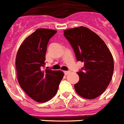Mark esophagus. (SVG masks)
I'll list each match as a JSON object with an SVG mask.
<instances>
[{"label": "esophagus", "instance_id": "1", "mask_svg": "<svg viewBox=\"0 0 124 124\" xmlns=\"http://www.w3.org/2000/svg\"><path fill=\"white\" fill-rule=\"evenodd\" d=\"M64 73H65V75H68L69 73H70V71H65Z\"/></svg>", "mask_w": 124, "mask_h": 124}]
</instances>
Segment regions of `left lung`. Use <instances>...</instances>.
<instances>
[{
  "mask_svg": "<svg viewBox=\"0 0 124 124\" xmlns=\"http://www.w3.org/2000/svg\"><path fill=\"white\" fill-rule=\"evenodd\" d=\"M64 36L74 50L77 60L84 63L74 85L81 97L93 100L105 92L114 69V59L105 42L92 30L79 27L64 31Z\"/></svg>",
  "mask_w": 124,
  "mask_h": 124,
  "instance_id": "1",
  "label": "left lung"
}]
</instances>
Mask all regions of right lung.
<instances>
[{
	"label": "right lung",
	"mask_w": 124,
	"mask_h": 124,
	"mask_svg": "<svg viewBox=\"0 0 124 124\" xmlns=\"http://www.w3.org/2000/svg\"><path fill=\"white\" fill-rule=\"evenodd\" d=\"M57 31L38 29L22 43L16 56L18 82L31 98L39 103L48 101L57 92L64 76L61 71L43 70L49 39Z\"/></svg>",
	"instance_id": "right-lung-1"
}]
</instances>
